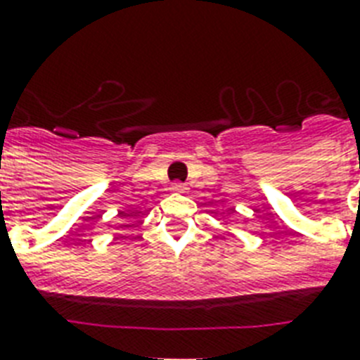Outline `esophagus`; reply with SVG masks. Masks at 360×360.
<instances>
[{
  "instance_id": "1",
  "label": "esophagus",
  "mask_w": 360,
  "mask_h": 360,
  "mask_svg": "<svg viewBox=\"0 0 360 360\" xmlns=\"http://www.w3.org/2000/svg\"><path fill=\"white\" fill-rule=\"evenodd\" d=\"M172 191L177 192V194H186V192H188V186H186L185 183H179V181H175V183H172Z\"/></svg>"
}]
</instances>
